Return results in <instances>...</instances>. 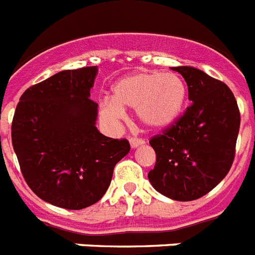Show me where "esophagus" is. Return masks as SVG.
<instances>
[{"label":"esophagus","mask_w":255,"mask_h":255,"mask_svg":"<svg viewBox=\"0 0 255 255\" xmlns=\"http://www.w3.org/2000/svg\"><path fill=\"white\" fill-rule=\"evenodd\" d=\"M144 144V140L142 138H130V146L131 148H136V147L143 146Z\"/></svg>","instance_id":"1"}]
</instances>
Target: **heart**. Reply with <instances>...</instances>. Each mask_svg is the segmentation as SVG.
<instances>
[{
    "instance_id": "1",
    "label": "heart",
    "mask_w": 255,
    "mask_h": 255,
    "mask_svg": "<svg viewBox=\"0 0 255 255\" xmlns=\"http://www.w3.org/2000/svg\"><path fill=\"white\" fill-rule=\"evenodd\" d=\"M113 99L100 103V115L109 125L125 119V109L136 111L140 123L151 129H164L173 124L182 112L186 86L174 73L136 71L125 75L112 87Z\"/></svg>"
}]
</instances>
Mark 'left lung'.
Listing matches in <instances>:
<instances>
[{
	"label": "left lung",
	"instance_id": "1",
	"mask_svg": "<svg viewBox=\"0 0 255 255\" xmlns=\"http://www.w3.org/2000/svg\"><path fill=\"white\" fill-rule=\"evenodd\" d=\"M172 70L184 77L191 104L163 134L151 138L156 164L148 180L160 194L188 202L211 191L232 167L240 111L223 82L191 66Z\"/></svg>",
	"mask_w": 255,
	"mask_h": 255
}]
</instances>
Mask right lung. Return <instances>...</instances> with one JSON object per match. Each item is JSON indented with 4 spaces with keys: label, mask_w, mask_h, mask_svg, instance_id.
Wrapping results in <instances>:
<instances>
[{
    "label": "right lung",
    "mask_w": 255,
    "mask_h": 255,
    "mask_svg": "<svg viewBox=\"0 0 255 255\" xmlns=\"http://www.w3.org/2000/svg\"><path fill=\"white\" fill-rule=\"evenodd\" d=\"M98 66L64 70L31 86L19 99L12 147L24 180L40 199L82 210L102 199L113 169L130 151L126 139L96 128L98 104L90 91Z\"/></svg>",
    "instance_id": "obj_1"
}]
</instances>
